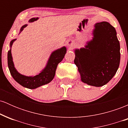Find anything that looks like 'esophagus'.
<instances>
[{
    "label": "esophagus",
    "instance_id": "34e87169",
    "mask_svg": "<svg viewBox=\"0 0 128 128\" xmlns=\"http://www.w3.org/2000/svg\"><path fill=\"white\" fill-rule=\"evenodd\" d=\"M73 43V41L71 40H68V42H67V45L69 46L72 45Z\"/></svg>",
    "mask_w": 128,
    "mask_h": 128
}]
</instances>
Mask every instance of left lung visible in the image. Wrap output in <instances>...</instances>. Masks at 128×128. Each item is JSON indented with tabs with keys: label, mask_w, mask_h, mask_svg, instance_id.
<instances>
[{
	"label": "left lung",
	"mask_w": 128,
	"mask_h": 128,
	"mask_svg": "<svg viewBox=\"0 0 128 128\" xmlns=\"http://www.w3.org/2000/svg\"><path fill=\"white\" fill-rule=\"evenodd\" d=\"M94 37L85 48L75 50L74 62L81 80L102 86L112 78L119 67L120 42L116 29L106 22L95 24Z\"/></svg>",
	"instance_id": "obj_1"
}]
</instances>
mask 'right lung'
Segmentation results:
<instances>
[{"label": "right lung", "instance_id": "1", "mask_svg": "<svg viewBox=\"0 0 128 128\" xmlns=\"http://www.w3.org/2000/svg\"><path fill=\"white\" fill-rule=\"evenodd\" d=\"M37 19L38 18H32L29 20V22H33ZM26 26L27 24L22 26L20 31H22ZM15 40H16V39L12 40L10 42L11 48L13 42ZM11 50L10 49L8 52V66L11 76L17 82L24 87L29 89H35L52 81L55 76L57 66L62 61L65 56L66 48V47H62L61 49L53 52L50 56L46 67L42 72L34 76H26L22 75L16 70L12 61Z\"/></svg>", "mask_w": 128, "mask_h": 128}]
</instances>
